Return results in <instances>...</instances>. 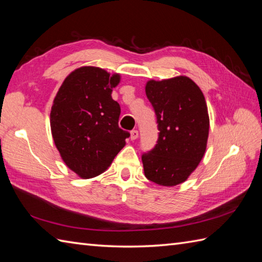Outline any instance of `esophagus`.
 Returning <instances> with one entry per match:
<instances>
[{
  "label": "esophagus",
  "instance_id": "1",
  "mask_svg": "<svg viewBox=\"0 0 262 262\" xmlns=\"http://www.w3.org/2000/svg\"><path fill=\"white\" fill-rule=\"evenodd\" d=\"M137 137H138V132H137L136 129H133V130L130 132V140H132V141H135Z\"/></svg>",
  "mask_w": 262,
  "mask_h": 262
}]
</instances>
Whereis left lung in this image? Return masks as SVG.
<instances>
[{
    "instance_id": "8db88e82",
    "label": "left lung",
    "mask_w": 262,
    "mask_h": 262,
    "mask_svg": "<svg viewBox=\"0 0 262 262\" xmlns=\"http://www.w3.org/2000/svg\"><path fill=\"white\" fill-rule=\"evenodd\" d=\"M145 92L160 133L155 146L142 155L144 173L160 186H177L187 180L206 151L209 118L205 97L187 76L148 81Z\"/></svg>"
}]
</instances>
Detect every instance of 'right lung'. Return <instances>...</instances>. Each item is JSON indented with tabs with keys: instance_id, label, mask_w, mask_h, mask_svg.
<instances>
[{
	"instance_id": "obj_1",
	"label": "right lung",
	"mask_w": 262,
	"mask_h": 262,
	"mask_svg": "<svg viewBox=\"0 0 262 262\" xmlns=\"http://www.w3.org/2000/svg\"><path fill=\"white\" fill-rule=\"evenodd\" d=\"M119 81L118 74L85 66L72 72L55 97V145L65 164L83 179L102 173L130 136L118 126L120 105L111 98Z\"/></svg>"
}]
</instances>
